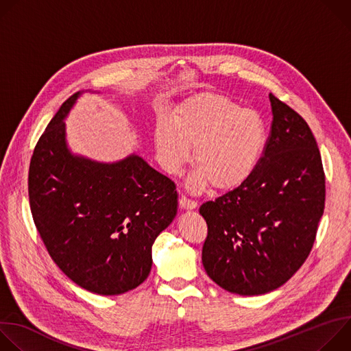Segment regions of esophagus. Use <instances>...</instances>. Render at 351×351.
Masks as SVG:
<instances>
[{
    "label": "esophagus",
    "mask_w": 351,
    "mask_h": 351,
    "mask_svg": "<svg viewBox=\"0 0 351 351\" xmlns=\"http://www.w3.org/2000/svg\"><path fill=\"white\" fill-rule=\"evenodd\" d=\"M179 206L182 210H194V208H197V202H194V199H189L187 197L182 195L179 198Z\"/></svg>",
    "instance_id": "1"
}]
</instances>
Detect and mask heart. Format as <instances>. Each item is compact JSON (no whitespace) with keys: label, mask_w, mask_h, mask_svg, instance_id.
<instances>
[{"label":"heart","mask_w":351,"mask_h":351,"mask_svg":"<svg viewBox=\"0 0 351 351\" xmlns=\"http://www.w3.org/2000/svg\"><path fill=\"white\" fill-rule=\"evenodd\" d=\"M268 141L263 117L241 108L230 98L195 94L173 111V121L160 115L154 128V143L162 168L178 175L191 160L194 147L193 186L211 184L217 191L241 186L257 169Z\"/></svg>","instance_id":"1"}]
</instances>
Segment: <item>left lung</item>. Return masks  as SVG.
I'll use <instances>...</instances> for the list:
<instances>
[{
	"instance_id": "1",
	"label": "left lung",
	"mask_w": 351,
	"mask_h": 351,
	"mask_svg": "<svg viewBox=\"0 0 351 351\" xmlns=\"http://www.w3.org/2000/svg\"><path fill=\"white\" fill-rule=\"evenodd\" d=\"M269 101L274 119L257 169L199 207L208 226L204 269L240 295L272 291L298 271L325 208V173L310 126L272 93Z\"/></svg>"
}]
</instances>
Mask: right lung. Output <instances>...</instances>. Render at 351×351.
Wrapping results in <instances>:
<instances>
[{
	"mask_svg": "<svg viewBox=\"0 0 351 351\" xmlns=\"http://www.w3.org/2000/svg\"><path fill=\"white\" fill-rule=\"evenodd\" d=\"M69 97L38 138L29 168V202L40 237L60 269L103 295L143 283L152 247L178 213L175 183L132 154L97 162L73 154L65 118Z\"/></svg>",
	"mask_w": 351,
	"mask_h": 351,
	"instance_id": "right-lung-1",
	"label": "right lung"
}]
</instances>
